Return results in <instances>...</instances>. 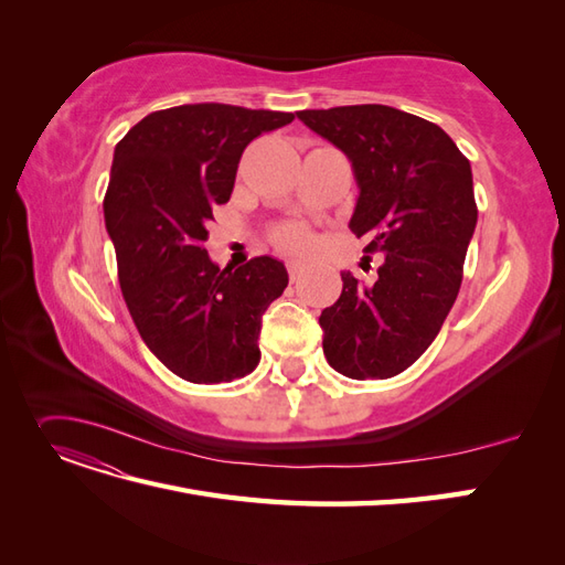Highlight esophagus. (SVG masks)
Returning <instances> with one entry per match:
<instances>
[{
    "mask_svg": "<svg viewBox=\"0 0 565 565\" xmlns=\"http://www.w3.org/2000/svg\"><path fill=\"white\" fill-rule=\"evenodd\" d=\"M303 270H306V264H301V262H287V273H289V280H292V282L303 276Z\"/></svg>",
    "mask_w": 565,
    "mask_h": 565,
    "instance_id": "34e87169",
    "label": "esophagus"
}]
</instances>
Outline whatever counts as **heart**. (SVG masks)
<instances>
[{
	"label": "heart",
	"instance_id": "b5f03b06",
	"mask_svg": "<svg viewBox=\"0 0 565 565\" xmlns=\"http://www.w3.org/2000/svg\"><path fill=\"white\" fill-rule=\"evenodd\" d=\"M309 231H306L301 224H282L280 228L273 231V243L287 252H301L309 247Z\"/></svg>",
	"mask_w": 565,
	"mask_h": 565
}]
</instances>
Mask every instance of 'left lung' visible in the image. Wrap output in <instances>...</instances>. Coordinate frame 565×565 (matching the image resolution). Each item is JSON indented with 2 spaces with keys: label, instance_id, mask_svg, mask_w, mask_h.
Segmentation results:
<instances>
[{
  "label": "left lung",
  "instance_id": "1",
  "mask_svg": "<svg viewBox=\"0 0 565 565\" xmlns=\"http://www.w3.org/2000/svg\"><path fill=\"white\" fill-rule=\"evenodd\" d=\"M297 117L351 160L361 195L349 228L384 254L372 287L341 273V297L320 313L324 358L351 380L396 377L457 299L478 218L471 164L438 125L388 106Z\"/></svg>",
  "mask_w": 565,
  "mask_h": 565
}]
</instances>
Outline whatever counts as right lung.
<instances>
[{"instance_id": "obj_1", "label": "right lung", "mask_w": 565, "mask_h": 565, "mask_svg": "<svg viewBox=\"0 0 565 565\" xmlns=\"http://www.w3.org/2000/svg\"><path fill=\"white\" fill-rule=\"evenodd\" d=\"M292 113L226 104L146 115L115 146L104 216L131 320L158 361L193 384L259 365L262 316L287 287L273 256L218 268L207 249L216 204L228 202L243 150Z\"/></svg>"}]
</instances>
